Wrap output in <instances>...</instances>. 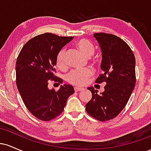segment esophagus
Masks as SVG:
<instances>
[{
	"instance_id": "esophagus-1",
	"label": "esophagus",
	"mask_w": 151,
	"mask_h": 151,
	"mask_svg": "<svg viewBox=\"0 0 151 151\" xmlns=\"http://www.w3.org/2000/svg\"><path fill=\"white\" fill-rule=\"evenodd\" d=\"M84 89L82 87H79V86H75L74 87V91H76V92H77V91H83Z\"/></svg>"
}]
</instances>
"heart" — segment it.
Listing matches in <instances>:
<instances>
[{
    "mask_svg": "<svg viewBox=\"0 0 151 151\" xmlns=\"http://www.w3.org/2000/svg\"><path fill=\"white\" fill-rule=\"evenodd\" d=\"M76 46L81 53L86 57H91L94 54L95 48L89 41L85 39H81L76 42ZM65 49H62L57 56V66L60 70H65L67 68V59H66ZM93 75V72L91 69L72 70L67 76V81L70 84L76 86L86 85L89 81V78Z\"/></svg>",
    "mask_w": 151,
    "mask_h": 151,
    "instance_id": "1",
    "label": "heart"
}]
</instances>
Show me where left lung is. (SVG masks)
I'll list each match as a JSON object with an SVG mask.
<instances>
[{"instance_id": "obj_1", "label": "left lung", "mask_w": 151, "mask_h": 151, "mask_svg": "<svg viewBox=\"0 0 151 151\" xmlns=\"http://www.w3.org/2000/svg\"><path fill=\"white\" fill-rule=\"evenodd\" d=\"M93 37L102 52L103 74L96 83L106 84L101 95L93 87L88 88L92 98L86 104V111L96 120L106 121L116 117L127 104L136 85V58L129 45L120 37L105 32L94 33Z\"/></svg>"}]
</instances>
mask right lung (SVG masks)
Wrapping results in <instances>:
<instances>
[{
    "label": "right lung",
    "mask_w": 151,
    "mask_h": 151,
    "mask_svg": "<svg viewBox=\"0 0 151 151\" xmlns=\"http://www.w3.org/2000/svg\"><path fill=\"white\" fill-rule=\"evenodd\" d=\"M73 37H61L46 32L32 37L19 53L15 65L16 85L19 93L34 116L43 121L55 119L62 113L67 99L74 92L69 84L58 91L50 89V81L62 84L55 75L57 56Z\"/></svg>",
    "instance_id": "1"
}]
</instances>
